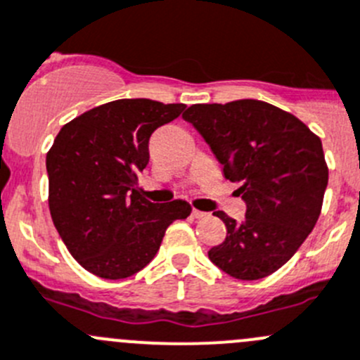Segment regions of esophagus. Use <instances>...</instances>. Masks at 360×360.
<instances>
[{
    "label": "esophagus",
    "mask_w": 360,
    "mask_h": 360,
    "mask_svg": "<svg viewBox=\"0 0 360 360\" xmlns=\"http://www.w3.org/2000/svg\"><path fill=\"white\" fill-rule=\"evenodd\" d=\"M207 212H201V210H196V208H194V210H193V217L194 219H205V217H207Z\"/></svg>",
    "instance_id": "34e87169"
}]
</instances>
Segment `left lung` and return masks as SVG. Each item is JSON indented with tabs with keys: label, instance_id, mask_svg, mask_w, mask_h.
<instances>
[{
	"label": "left lung",
	"instance_id": "8db88e82",
	"mask_svg": "<svg viewBox=\"0 0 360 360\" xmlns=\"http://www.w3.org/2000/svg\"><path fill=\"white\" fill-rule=\"evenodd\" d=\"M240 184L244 222L215 212L226 224L208 258L235 279L256 281L285 265L313 231L328 182L321 141L297 116L262 101L194 104L184 112Z\"/></svg>",
	"mask_w": 360,
	"mask_h": 360
}]
</instances>
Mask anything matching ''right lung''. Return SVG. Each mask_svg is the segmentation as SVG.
<instances>
[{"label":"right lung","mask_w":360,"mask_h":360,"mask_svg":"<svg viewBox=\"0 0 360 360\" xmlns=\"http://www.w3.org/2000/svg\"><path fill=\"white\" fill-rule=\"evenodd\" d=\"M186 104L120 98L61 127L47 152L49 210L68 252L102 279H125L157 255L167 226L191 214L184 200L157 205L138 173L150 160V136Z\"/></svg>","instance_id":"1"}]
</instances>
